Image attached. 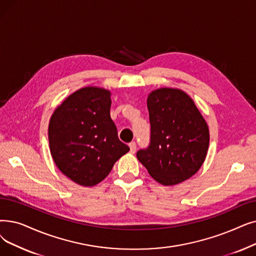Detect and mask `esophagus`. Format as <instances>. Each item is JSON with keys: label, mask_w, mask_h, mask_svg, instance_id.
<instances>
[{"label": "esophagus", "mask_w": 256, "mask_h": 256, "mask_svg": "<svg viewBox=\"0 0 256 256\" xmlns=\"http://www.w3.org/2000/svg\"><path fill=\"white\" fill-rule=\"evenodd\" d=\"M130 150L132 154H135V152H136V143L135 142L130 143Z\"/></svg>", "instance_id": "1"}]
</instances>
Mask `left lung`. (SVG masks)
<instances>
[{
  "mask_svg": "<svg viewBox=\"0 0 256 256\" xmlns=\"http://www.w3.org/2000/svg\"><path fill=\"white\" fill-rule=\"evenodd\" d=\"M150 142L137 152L152 178L165 186L190 179L201 168L209 128L192 99L179 88H161L148 97Z\"/></svg>",
  "mask_w": 256,
  "mask_h": 256,
  "instance_id": "1",
  "label": "left lung"
}]
</instances>
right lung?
<instances>
[{
	"mask_svg": "<svg viewBox=\"0 0 256 256\" xmlns=\"http://www.w3.org/2000/svg\"><path fill=\"white\" fill-rule=\"evenodd\" d=\"M110 92L86 86L66 97L53 112L48 128L52 158L58 170L82 186H94L112 170L130 148L110 119Z\"/></svg>",
	"mask_w": 256,
	"mask_h": 256,
	"instance_id": "right-lung-1",
	"label": "right lung"
}]
</instances>
